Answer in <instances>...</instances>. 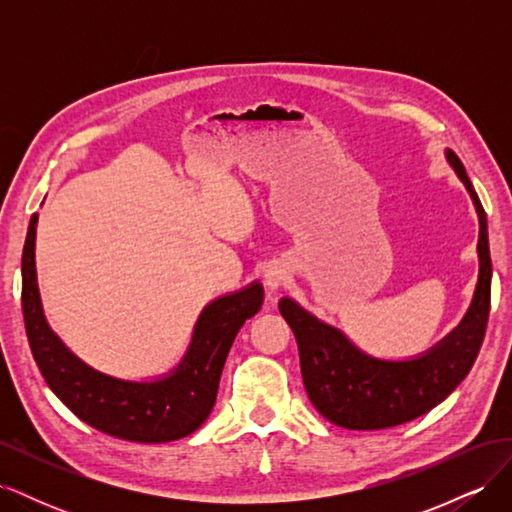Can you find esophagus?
<instances>
[{"label": "esophagus", "instance_id": "esophagus-1", "mask_svg": "<svg viewBox=\"0 0 512 512\" xmlns=\"http://www.w3.org/2000/svg\"><path fill=\"white\" fill-rule=\"evenodd\" d=\"M280 282H282V277L277 275V273H271L269 277H267V286L271 288V290H275V288H280Z\"/></svg>", "mask_w": 512, "mask_h": 512}]
</instances>
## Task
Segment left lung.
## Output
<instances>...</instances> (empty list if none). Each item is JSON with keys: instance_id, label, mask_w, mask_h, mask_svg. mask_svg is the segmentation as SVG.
<instances>
[{"instance_id": "obj_1", "label": "left lung", "mask_w": 512, "mask_h": 512, "mask_svg": "<svg viewBox=\"0 0 512 512\" xmlns=\"http://www.w3.org/2000/svg\"><path fill=\"white\" fill-rule=\"evenodd\" d=\"M446 158L466 183L480 220L478 286L470 312L459 329L421 359L404 363L378 361L356 350L337 329L307 314L294 301H280V312L299 344L307 397L324 418L339 427L386 429L429 412L468 376L483 346L491 305L487 215L455 151H446Z\"/></svg>"}]
</instances>
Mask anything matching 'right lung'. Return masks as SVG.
<instances>
[{
  "label": "right lung",
  "instance_id": "obj_1",
  "mask_svg": "<svg viewBox=\"0 0 512 512\" xmlns=\"http://www.w3.org/2000/svg\"><path fill=\"white\" fill-rule=\"evenodd\" d=\"M38 213L32 215L23 245V320L29 348L49 389L94 429L108 436L160 444L190 436L211 414L228 350L239 329L262 305V286L254 284L205 307L181 365L158 382H123L91 369L49 329L36 284Z\"/></svg>",
  "mask_w": 512,
  "mask_h": 512
}]
</instances>
